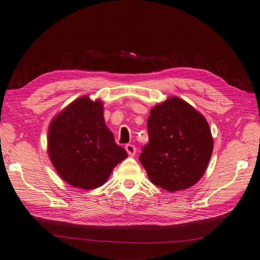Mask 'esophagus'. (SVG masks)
I'll use <instances>...</instances> for the list:
<instances>
[{"instance_id":"34e87169","label":"esophagus","mask_w":260,"mask_h":260,"mask_svg":"<svg viewBox=\"0 0 260 260\" xmlns=\"http://www.w3.org/2000/svg\"><path fill=\"white\" fill-rule=\"evenodd\" d=\"M125 150H126V152L129 154L131 156H134L135 155V153H136V147H135V145H133V144H127L126 146H125Z\"/></svg>"}]
</instances>
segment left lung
<instances>
[{"instance_id": "1", "label": "left lung", "mask_w": 260, "mask_h": 260, "mask_svg": "<svg viewBox=\"0 0 260 260\" xmlns=\"http://www.w3.org/2000/svg\"><path fill=\"white\" fill-rule=\"evenodd\" d=\"M148 142L140 161L148 179L164 190L192 186L206 172L213 140L206 118L178 97L167 99L151 110Z\"/></svg>"}]
</instances>
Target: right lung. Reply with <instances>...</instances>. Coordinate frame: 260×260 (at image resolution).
<instances>
[{
	"mask_svg": "<svg viewBox=\"0 0 260 260\" xmlns=\"http://www.w3.org/2000/svg\"><path fill=\"white\" fill-rule=\"evenodd\" d=\"M48 152L54 169L75 187L103 185L113 169L127 157L103 117V104L78 98L49 127Z\"/></svg>",
	"mask_w": 260,
	"mask_h": 260,
	"instance_id": "add662e5",
	"label": "right lung"
}]
</instances>
